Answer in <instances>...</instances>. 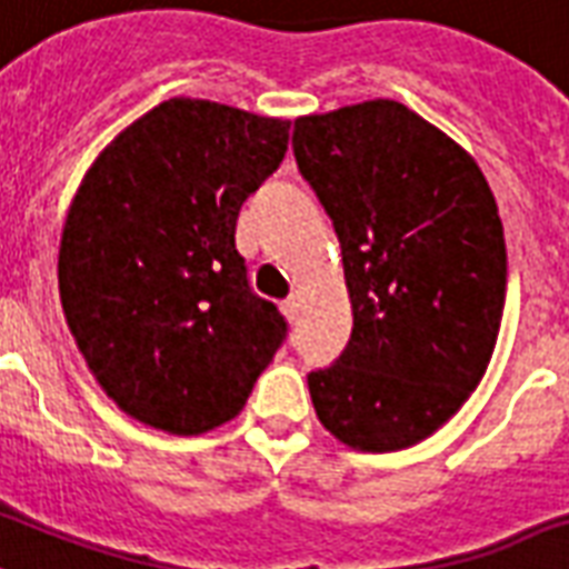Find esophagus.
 I'll return each instance as SVG.
<instances>
[{
  "mask_svg": "<svg viewBox=\"0 0 569 569\" xmlns=\"http://www.w3.org/2000/svg\"><path fill=\"white\" fill-rule=\"evenodd\" d=\"M280 310H283V316L289 319V322L298 319V301H295V298H286V301L280 303Z\"/></svg>",
  "mask_w": 569,
  "mask_h": 569,
  "instance_id": "esophagus-1",
  "label": "esophagus"
}]
</instances>
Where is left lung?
<instances>
[{
    "label": "left lung",
    "instance_id": "8db88e82",
    "mask_svg": "<svg viewBox=\"0 0 569 569\" xmlns=\"http://www.w3.org/2000/svg\"><path fill=\"white\" fill-rule=\"evenodd\" d=\"M292 149L340 238L355 316L337 363L307 376L313 409L355 450L411 448L457 415L496 349V197L459 142L388 98L295 119Z\"/></svg>",
    "mask_w": 569,
    "mask_h": 569
}]
</instances>
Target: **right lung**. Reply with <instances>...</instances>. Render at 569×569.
<instances>
[{"instance_id": "obj_1", "label": "right lung", "mask_w": 569, "mask_h": 569, "mask_svg": "<svg viewBox=\"0 0 569 569\" xmlns=\"http://www.w3.org/2000/svg\"><path fill=\"white\" fill-rule=\"evenodd\" d=\"M286 146L289 121L169 98L82 176L59 247L64 322L146 427L202 436L232 420L286 340L236 250L238 211Z\"/></svg>"}]
</instances>
